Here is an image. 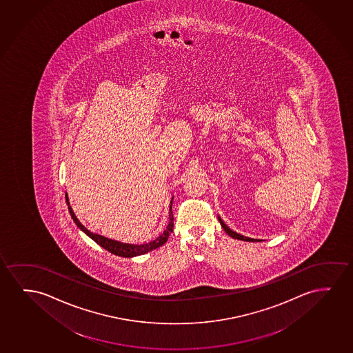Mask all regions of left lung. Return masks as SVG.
Returning a JSON list of instances; mask_svg holds the SVG:
<instances>
[{
	"label": "left lung",
	"mask_w": 353,
	"mask_h": 353,
	"mask_svg": "<svg viewBox=\"0 0 353 353\" xmlns=\"http://www.w3.org/2000/svg\"><path fill=\"white\" fill-rule=\"evenodd\" d=\"M219 221H220V223H221V228L225 230V232L229 234V236H231L232 239H241V241H245V242H255V241H256V239H249V237H244V236H242V234H236V232H234L232 230L229 229V228H228V226L223 223V220H221L220 218H219Z\"/></svg>",
	"instance_id": "left-lung-1"
}]
</instances>
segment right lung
Returning a JSON list of instances; mask_svg holds the SVG:
<instances>
[{"label":"right lung","mask_w":353,"mask_h":353,"mask_svg":"<svg viewBox=\"0 0 353 353\" xmlns=\"http://www.w3.org/2000/svg\"><path fill=\"white\" fill-rule=\"evenodd\" d=\"M65 197H66V203H68L70 215H71V218L74 220V223L77 225V228H80L87 236H90V239L99 244L100 247H103V248L106 249L110 253L119 255V256L132 258V256H137V255H141V254L149 253L151 250L159 248L161 245H163V244L168 241L169 234L173 232L174 218L173 210H172V202H173V199L170 201V208H169V223L167 225V229L164 230L163 234H161L157 239H154V241H151L149 243L137 245V244L119 243V242H116V241H112V239L103 237V236H100V234H92L90 231L85 229V226L79 221V219L74 216V212H72V209H71V207L69 205L68 196H65Z\"/></svg>","instance_id":"1"}]
</instances>
